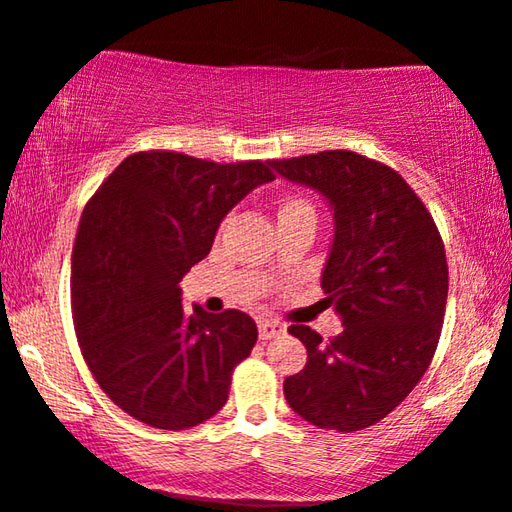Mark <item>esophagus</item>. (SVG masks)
Returning a JSON list of instances; mask_svg holds the SVG:
<instances>
[{
	"instance_id": "34e87169",
	"label": "esophagus",
	"mask_w": 512,
	"mask_h": 512,
	"mask_svg": "<svg viewBox=\"0 0 512 512\" xmlns=\"http://www.w3.org/2000/svg\"><path fill=\"white\" fill-rule=\"evenodd\" d=\"M284 333H286V326L279 324V321H272V319L258 321V335H261V340H272Z\"/></svg>"
}]
</instances>
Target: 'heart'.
I'll return each mask as SVG.
<instances>
[{
  "label": "heart",
  "mask_w": 512,
  "mask_h": 512,
  "mask_svg": "<svg viewBox=\"0 0 512 512\" xmlns=\"http://www.w3.org/2000/svg\"><path fill=\"white\" fill-rule=\"evenodd\" d=\"M289 214H310L317 219V212H314V205L303 195H291V198H284L282 205H279V216H289Z\"/></svg>",
  "instance_id": "heart-1"
}]
</instances>
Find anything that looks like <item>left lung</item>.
Masks as SVG:
<instances>
[{
  "instance_id": "1",
  "label": "left lung",
  "mask_w": 512,
  "mask_h": 512,
  "mask_svg": "<svg viewBox=\"0 0 512 512\" xmlns=\"http://www.w3.org/2000/svg\"><path fill=\"white\" fill-rule=\"evenodd\" d=\"M272 167L331 202L321 289L345 326L331 340L289 326L307 363L284 380L286 403L319 429L361 431L401 405L429 368L447 303L445 244L419 195L373 158L321 151Z\"/></svg>"
}]
</instances>
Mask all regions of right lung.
I'll use <instances>...</instances> for the list:
<instances>
[{
	"label": "right lung",
	"instance_id": "1",
	"mask_svg": "<svg viewBox=\"0 0 512 512\" xmlns=\"http://www.w3.org/2000/svg\"><path fill=\"white\" fill-rule=\"evenodd\" d=\"M272 163L139 151L83 209L72 251L74 331L104 394L139 422L181 431L226 405L258 328L240 310L186 312L179 282L209 254L223 216L275 179Z\"/></svg>",
	"mask_w": 512,
	"mask_h": 512
}]
</instances>
